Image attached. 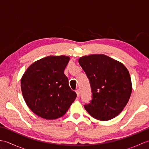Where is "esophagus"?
<instances>
[{
    "instance_id": "34e87169",
    "label": "esophagus",
    "mask_w": 149,
    "mask_h": 149,
    "mask_svg": "<svg viewBox=\"0 0 149 149\" xmlns=\"http://www.w3.org/2000/svg\"><path fill=\"white\" fill-rule=\"evenodd\" d=\"M75 92H76V93H77V97L79 96V95H80V90H79V89H77L76 90H75Z\"/></svg>"
}]
</instances>
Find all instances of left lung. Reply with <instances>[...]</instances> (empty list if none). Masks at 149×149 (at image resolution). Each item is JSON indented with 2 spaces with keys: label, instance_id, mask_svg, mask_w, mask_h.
<instances>
[{
  "label": "left lung",
  "instance_id": "left-lung-1",
  "mask_svg": "<svg viewBox=\"0 0 149 149\" xmlns=\"http://www.w3.org/2000/svg\"><path fill=\"white\" fill-rule=\"evenodd\" d=\"M79 63L89 79L92 97L84 108L99 120H109L122 112L132 92L130 74L122 63L104 54L81 57Z\"/></svg>",
  "mask_w": 149,
  "mask_h": 149
}]
</instances>
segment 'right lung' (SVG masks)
Segmentation results:
<instances>
[{
	"label": "right lung",
	"instance_id": "1",
	"mask_svg": "<svg viewBox=\"0 0 149 149\" xmlns=\"http://www.w3.org/2000/svg\"><path fill=\"white\" fill-rule=\"evenodd\" d=\"M69 59L65 56L46 57L33 63L22 77V92L27 105L43 118L63 116L77 97L64 74Z\"/></svg>",
	"mask_w": 149,
	"mask_h": 149
}]
</instances>
